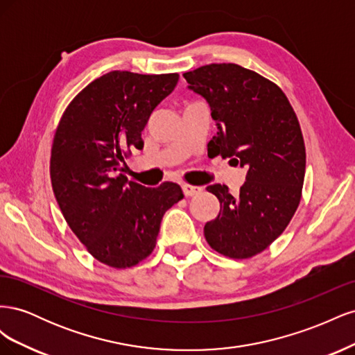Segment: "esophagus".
I'll return each mask as SVG.
<instances>
[{"label": "esophagus", "mask_w": 355, "mask_h": 355, "mask_svg": "<svg viewBox=\"0 0 355 355\" xmlns=\"http://www.w3.org/2000/svg\"><path fill=\"white\" fill-rule=\"evenodd\" d=\"M182 191H184L185 197H194V196H198L200 192L202 191V188L200 187H192V185H182Z\"/></svg>", "instance_id": "obj_1"}]
</instances>
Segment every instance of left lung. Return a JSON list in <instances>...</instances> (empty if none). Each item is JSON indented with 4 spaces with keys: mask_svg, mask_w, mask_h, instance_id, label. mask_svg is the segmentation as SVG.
<instances>
[{
    "mask_svg": "<svg viewBox=\"0 0 355 355\" xmlns=\"http://www.w3.org/2000/svg\"><path fill=\"white\" fill-rule=\"evenodd\" d=\"M184 78L216 121L213 154L247 168L239 196L227 185L207 187L220 211L204 225V237L223 256L252 257L280 237L299 206L306 154L297 116L278 85L235 63L200 67Z\"/></svg>",
    "mask_w": 355,
    "mask_h": 355,
    "instance_id": "1",
    "label": "left lung"
}]
</instances>
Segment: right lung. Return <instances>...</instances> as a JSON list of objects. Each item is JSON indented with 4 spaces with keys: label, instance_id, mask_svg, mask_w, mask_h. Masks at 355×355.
I'll list each match as a JSON object with an SVG mask.
<instances>
[{
    "label": "right lung",
    "instance_id": "right-lung-1",
    "mask_svg": "<svg viewBox=\"0 0 355 355\" xmlns=\"http://www.w3.org/2000/svg\"><path fill=\"white\" fill-rule=\"evenodd\" d=\"M178 80V73L108 72L75 96L56 128L53 192L72 232L108 266L130 268L151 254L164 213L184 198L173 182L146 188L121 173Z\"/></svg>",
    "mask_w": 355,
    "mask_h": 355
}]
</instances>
